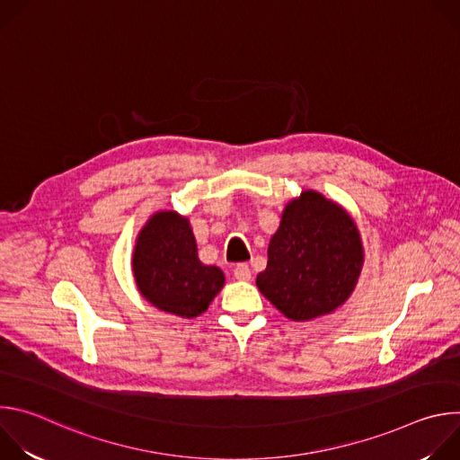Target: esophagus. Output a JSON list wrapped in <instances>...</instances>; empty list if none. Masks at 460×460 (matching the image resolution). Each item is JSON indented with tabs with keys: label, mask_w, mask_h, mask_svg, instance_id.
I'll return each mask as SVG.
<instances>
[{
	"label": "esophagus",
	"mask_w": 460,
	"mask_h": 460,
	"mask_svg": "<svg viewBox=\"0 0 460 460\" xmlns=\"http://www.w3.org/2000/svg\"><path fill=\"white\" fill-rule=\"evenodd\" d=\"M233 275L236 280H251V270L247 264H238L233 270Z\"/></svg>",
	"instance_id": "1"
}]
</instances>
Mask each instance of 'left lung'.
I'll return each instance as SVG.
<instances>
[{"label": "left lung", "instance_id": "1", "mask_svg": "<svg viewBox=\"0 0 460 460\" xmlns=\"http://www.w3.org/2000/svg\"><path fill=\"white\" fill-rule=\"evenodd\" d=\"M362 268V243L348 213L305 190L282 217L256 286L291 320L335 311L351 295Z\"/></svg>", "mask_w": 460, "mask_h": 460}]
</instances>
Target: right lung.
Here are the masks:
<instances>
[{"instance_id": "add662e5", "label": "right lung", "mask_w": 460, "mask_h": 460, "mask_svg": "<svg viewBox=\"0 0 460 460\" xmlns=\"http://www.w3.org/2000/svg\"><path fill=\"white\" fill-rule=\"evenodd\" d=\"M133 270L153 305L185 318L202 314L224 286V273L199 260L189 222L172 211L155 215L142 229Z\"/></svg>"}]
</instances>
